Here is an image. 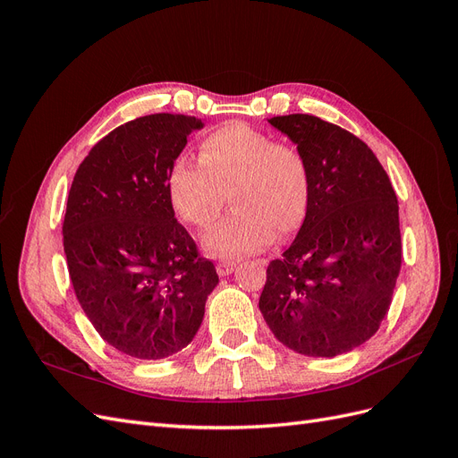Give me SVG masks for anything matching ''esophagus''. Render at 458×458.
<instances>
[{
	"label": "esophagus",
	"mask_w": 458,
	"mask_h": 458,
	"mask_svg": "<svg viewBox=\"0 0 458 458\" xmlns=\"http://www.w3.org/2000/svg\"><path fill=\"white\" fill-rule=\"evenodd\" d=\"M234 269H237V261H219L217 266H216V271H217L219 276H227Z\"/></svg>",
	"instance_id": "esophagus-1"
}]
</instances>
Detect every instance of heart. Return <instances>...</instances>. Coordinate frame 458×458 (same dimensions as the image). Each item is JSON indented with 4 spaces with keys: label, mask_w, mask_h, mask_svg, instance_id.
<instances>
[{
    "label": "heart",
    "mask_w": 458,
    "mask_h": 458,
    "mask_svg": "<svg viewBox=\"0 0 458 458\" xmlns=\"http://www.w3.org/2000/svg\"><path fill=\"white\" fill-rule=\"evenodd\" d=\"M168 199L189 225L210 227L224 210L225 192L234 212L208 231L204 250L237 259L288 237L308 216L311 170L306 155L290 143L244 122H229L204 137L200 160L177 157L168 172Z\"/></svg>",
    "instance_id": "1"
}]
</instances>
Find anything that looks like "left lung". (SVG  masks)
<instances>
[{"label": "left lung", "mask_w": 458, "mask_h": 458, "mask_svg": "<svg viewBox=\"0 0 458 458\" xmlns=\"http://www.w3.org/2000/svg\"><path fill=\"white\" fill-rule=\"evenodd\" d=\"M269 123L306 155L311 199L294 242L269 263L259 311L296 353H348L390 310L401 269L395 191L374 152L336 123L310 114Z\"/></svg>", "instance_id": "left-lung-1"}]
</instances>
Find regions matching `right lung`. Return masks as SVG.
Instances as JSON below:
<instances>
[{"label":"right lung","instance_id":"right-lung-1","mask_svg":"<svg viewBox=\"0 0 458 458\" xmlns=\"http://www.w3.org/2000/svg\"><path fill=\"white\" fill-rule=\"evenodd\" d=\"M202 120L148 114L105 135L76 170L63 244L81 310L135 359L182 352L219 283L168 199V172Z\"/></svg>","mask_w":458,"mask_h":458}]
</instances>
